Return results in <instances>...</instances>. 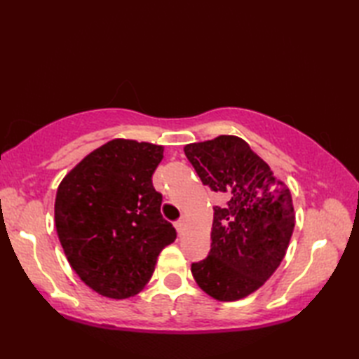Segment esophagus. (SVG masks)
Segmentation results:
<instances>
[{"label":"esophagus","mask_w":359,"mask_h":359,"mask_svg":"<svg viewBox=\"0 0 359 359\" xmlns=\"http://www.w3.org/2000/svg\"><path fill=\"white\" fill-rule=\"evenodd\" d=\"M174 226H175V230H177V233L179 234H182V231H184V226H185V222H184V220H177V222H175L174 224Z\"/></svg>","instance_id":"1"}]
</instances>
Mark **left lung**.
<instances>
[{
  "label": "left lung",
  "instance_id": "8db88e82",
  "mask_svg": "<svg viewBox=\"0 0 359 359\" xmlns=\"http://www.w3.org/2000/svg\"><path fill=\"white\" fill-rule=\"evenodd\" d=\"M202 184L222 196L212 217L211 250L191 273L217 301H238L265 284L284 259L294 228L290 189L236 135L184 148Z\"/></svg>",
  "mask_w": 359,
  "mask_h": 359
}]
</instances>
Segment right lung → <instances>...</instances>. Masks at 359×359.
I'll return each mask as SVG.
<instances>
[{
  "label": "right lung",
  "instance_id": "right-lung-1",
  "mask_svg": "<svg viewBox=\"0 0 359 359\" xmlns=\"http://www.w3.org/2000/svg\"><path fill=\"white\" fill-rule=\"evenodd\" d=\"M163 147L114 139L62 180L55 226L71 266L98 294L125 299L148 284L157 257L175 241L160 212L152 174Z\"/></svg>",
  "mask_w": 359,
  "mask_h": 359
}]
</instances>
